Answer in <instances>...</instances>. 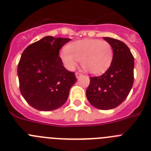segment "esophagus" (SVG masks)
Returning <instances> with one entry per match:
<instances>
[{
	"instance_id": "esophagus-1",
	"label": "esophagus",
	"mask_w": 151,
	"mask_h": 151,
	"mask_svg": "<svg viewBox=\"0 0 151 151\" xmlns=\"http://www.w3.org/2000/svg\"><path fill=\"white\" fill-rule=\"evenodd\" d=\"M75 76H76V77H77V78H79V77L82 76V74H80V73H79V72H76L75 73Z\"/></svg>"
}]
</instances>
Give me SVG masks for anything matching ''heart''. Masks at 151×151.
Instances as JSON below:
<instances>
[{
  "label": "heart",
  "mask_w": 151,
  "mask_h": 151,
  "mask_svg": "<svg viewBox=\"0 0 151 151\" xmlns=\"http://www.w3.org/2000/svg\"><path fill=\"white\" fill-rule=\"evenodd\" d=\"M60 57L65 67L74 71L80 61L86 73L98 75L109 68L113 59V48L109 42L96 39H85L70 43L67 50H62Z\"/></svg>",
  "instance_id": "obj_1"
}]
</instances>
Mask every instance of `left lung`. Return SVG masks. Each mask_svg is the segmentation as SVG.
I'll return each instance as SVG.
<instances>
[{
	"label": "left lung",
	"instance_id": "obj_1",
	"mask_svg": "<svg viewBox=\"0 0 151 151\" xmlns=\"http://www.w3.org/2000/svg\"><path fill=\"white\" fill-rule=\"evenodd\" d=\"M113 48V59L109 69L98 77H90L86 98L95 108L112 109L120 105L133 87L134 57L122 41L104 37Z\"/></svg>",
	"mask_w": 151,
	"mask_h": 151
}]
</instances>
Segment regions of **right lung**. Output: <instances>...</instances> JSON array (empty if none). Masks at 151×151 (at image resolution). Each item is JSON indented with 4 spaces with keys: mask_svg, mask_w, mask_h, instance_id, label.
Masks as SVG:
<instances>
[{
    "mask_svg": "<svg viewBox=\"0 0 151 151\" xmlns=\"http://www.w3.org/2000/svg\"><path fill=\"white\" fill-rule=\"evenodd\" d=\"M69 41L47 36L31 44L22 53L18 65L20 91L34 109L54 110L67 101L77 78L63 66L59 51Z\"/></svg>",
    "mask_w": 151,
    "mask_h": 151,
    "instance_id": "1",
    "label": "right lung"
}]
</instances>
